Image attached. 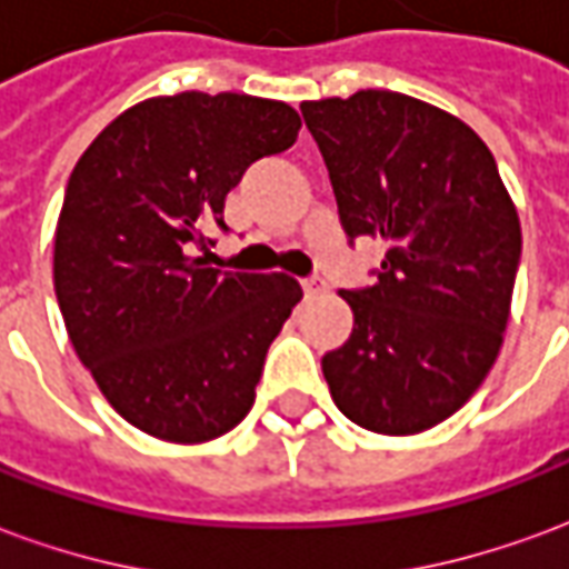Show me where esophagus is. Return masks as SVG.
<instances>
[{
	"instance_id": "1",
	"label": "esophagus",
	"mask_w": 569,
	"mask_h": 569,
	"mask_svg": "<svg viewBox=\"0 0 569 569\" xmlns=\"http://www.w3.org/2000/svg\"><path fill=\"white\" fill-rule=\"evenodd\" d=\"M301 289H305V296L308 298L322 296V292H326V280H320V277H308V280H301Z\"/></svg>"
}]
</instances>
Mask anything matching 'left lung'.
Masks as SVG:
<instances>
[{"label": "left lung", "mask_w": 569, "mask_h": 569, "mask_svg": "<svg viewBox=\"0 0 569 569\" xmlns=\"http://www.w3.org/2000/svg\"><path fill=\"white\" fill-rule=\"evenodd\" d=\"M347 237H381L369 289H341L353 332L322 357L335 406L415 436L448 420L502 347L521 222L490 149L439 106L396 91L301 103Z\"/></svg>", "instance_id": "8db88e82"}]
</instances>
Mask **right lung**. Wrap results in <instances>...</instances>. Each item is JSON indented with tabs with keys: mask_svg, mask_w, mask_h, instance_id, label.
<instances>
[{
	"mask_svg": "<svg viewBox=\"0 0 569 569\" xmlns=\"http://www.w3.org/2000/svg\"><path fill=\"white\" fill-rule=\"evenodd\" d=\"M280 100L182 91L106 124L69 176L54 292L69 341L121 418L200 445L247 418L268 347L301 301L286 273L207 268L224 194L296 142Z\"/></svg>",
	"mask_w": 569,
	"mask_h": 569,
	"instance_id": "1",
	"label": "right lung"
}]
</instances>
